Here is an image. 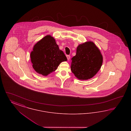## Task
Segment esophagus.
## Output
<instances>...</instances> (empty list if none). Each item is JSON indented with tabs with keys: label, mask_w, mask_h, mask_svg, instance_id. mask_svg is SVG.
Instances as JSON below:
<instances>
[{
	"label": "esophagus",
	"mask_w": 131,
	"mask_h": 131,
	"mask_svg": "<svg viewBox=\"0 0 131 131\" xmlns=\"http://www.w3.org/2000/svg\"><path fill=\"white\" fill-rule=\"evenodd\" d=\"M66 57H67V59L69 60H70V56H69V55H67V56H66Z\"/></svg>",
	"instance_id": "esophagus-1"
}]
</instances>
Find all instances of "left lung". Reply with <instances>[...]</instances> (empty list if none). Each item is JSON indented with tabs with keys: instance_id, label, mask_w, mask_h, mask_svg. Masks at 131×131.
<instances>
[{
	"instance_id": "left-lung-1",
	"label": "left lung",
	"mask_w": 131,
	"mask_h": 131,
	"mask_svg": "<svg viewBox=\"0 0 131 131\" xmlns=\"http://www.w3.org/2000/svg\"><path fill=\"white\" fill-rule=\"evenodd\" d=\"M71 60V70L75 77L81 80H87L99 71L103 56L93 42L88 41L78 46L76 55Z\"/></svg>"
}]
</instances>
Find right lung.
Returning <instances> with one entry per match:
<instances>
[{
	"instance_id": "add662e5",
	"label": "right lung",
	"mask_w": 131,
	"mask_h": 131,
	"mask_svg": "<svg viewBox=\"0 0 131 131\" xmlns=\"http://www.w3.org/2000/svg\"><path fill=\"white\" fill-rule=\"evenodd\" d=\"M30 58L33 69L44 76L56 71L61 63L67 60L56 40L50 35L44 37L34 45Z\"/></svg>"
}]
</instances>
